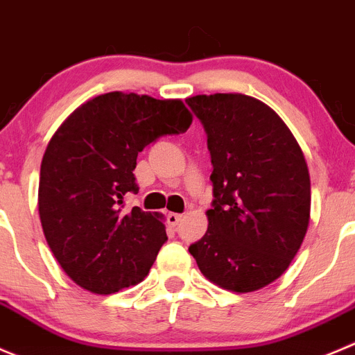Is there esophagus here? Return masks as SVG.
<instances>
[{
	"label": "esophagus",
	"instance_id": "esophagus-1",
	"mask_svg": "<svg viewBox=\"0 0 355 355\" xmlns=\"http://www.w3.org/2000/svg\"><path fill=\"white\" fill-rule=\"evenodd\" d=\"M168 223H170V225H178V222H180L182 220V215H178V213H168Z\"/></svg>",
	"mask_w": 355,
	"mask_h": 355
}]
</instances>
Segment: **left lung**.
<instances>
[{"mask_svg": "<svg viewBox=\"0 0 355 355\" xmlns=\"http://www.w3.org/2000/svg\"><path fill=\"white\" fill-rule=\"evenodd\" d=\"M211 156L208 230L189 246L211 283L250 293L276 281L295 258L311 218V177L283 119L241 94L196 95Z\"/></svg>", "mask_w": 355, "mask_h": 355, "instance_id": "obj_1", "label": "left lung"}]
</instances>
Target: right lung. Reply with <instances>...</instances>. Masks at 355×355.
Here are the masks:
<instances>
[{
    "mask_svg": "<svg viewBox=\"0 0 355 355\" xmlns=\"http://www.w3.org/2000/svg\"><path fill=\"white\" fill-rule=\"evenodd\" d=\"M182 101L111 94L76 109L55 132L41 161V225L51 253L85 290L111 295L149 274L166 230L159 215L133 206V170L144 147L187 132Z\"/></svg>",
    "mask_w": 355,
    "mask_h": 355,
    "instance_id": "right-lung-1",
    "label": "right lung"
}]
</instances>
